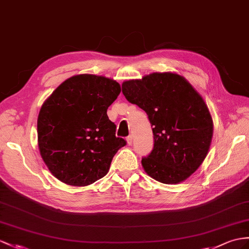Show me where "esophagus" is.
<instances>
[{"instance_id": "esophagus-1", "label": "esophagus", "mask_w": 249, "mask_h": 249, "mask_svg": "<svg viewBox=\"0 0 249 249\" xmlns=\"http://www.w3.org/2000/svg\"><path fill=\"white\" fill-rule=\"evenodd\" d=\"M126 143H128L129 145H131V144L133 143V138H132V136H131V135L126 137Z\"/></svg>"}]
</instances>
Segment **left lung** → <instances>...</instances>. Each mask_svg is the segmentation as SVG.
<instances>
[{
  "mask_svg": "<svg viewBox=\"0 0 249 249\" xmlns=\"http://www.w3.org/2000/svg\"><path fill=\"white\" fill-rule=\"evenodd\" d=\"M126 100L148 114L154 148L142 165L149 177L175 185L195 173L208 154L213 121L202 96L177 72H152L123 83Z\"/></svg>",
  "mask_w": 249,
  "mask_h": 249,
  "instance_id": "obj_1",
  "label": "left lung"
}]
</instances>
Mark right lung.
Wrapping results in <instances>:
<instances>
[{"label": "right lung", "instance_id": "right-lung-1", "mask_svg": "<svg viewBox=\"0 0 249 249\" xmlns=\"http://www.w3.org/2000/svg\"><path fill=\"white\" fill-rule=\"evenodd\" d=\"M120 90L111 78L80 74L66 79L42 105L38 147L60 181L84 187L108 172L114 155L125 145L107 114Z\"/></svg>", "mask_w": 249, "mask_h": 249}]
</instances>
